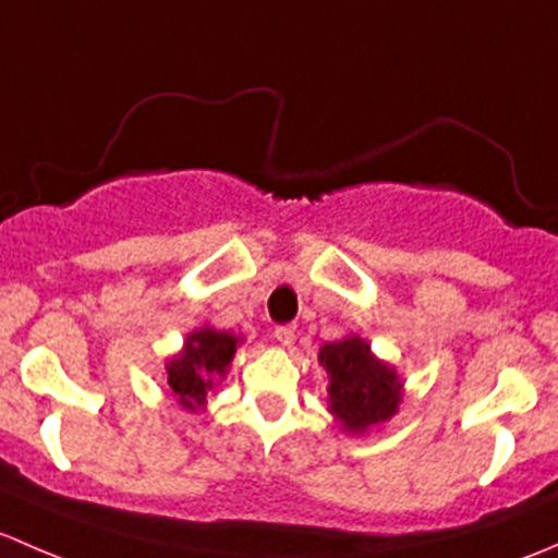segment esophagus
I'll list each match as a JSON object with an SVG mask.
<instances>
[{
	"mask_svg": "<svg viewBox=\"0 0 558 558\" xmlns=\"http://www.w3.org/2000/svg\"><path fill=\"white\" fill-rule=\"evenodd\" d=\"M274 338H277L279 347H292V341H295V327L292 325H281L274 330Z\"/></svg>",
	"mask_w": 558,
	"mask_h": 558,
	"instance_id": "obj_1",
	"label": "esophagus"
}]
</instances>
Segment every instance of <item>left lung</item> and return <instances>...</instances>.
Wrapping results in <instances>:
<instances>
[{"label":"left lung","mask_w":558,"mask_h":558,"mask_svg":"<svg viewBox=\"0 0 558 558\" xmlns=\"http://www.w3.org/2000/svg\"><path fill=\"white\" fill-rule=\"evenodd\" d=\"M319 365L327 373V411L349 435H365L381 427L403 403L405 384L398 367L373 354L357 332L319 349Z\"/></svg>","instance_id":"obj_1"}]
</instances>
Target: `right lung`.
<instances>
[{
	"instance_id": "obj_1",
	"label": "right lung",
	"mask_w": 558,
	"mask_h": 558,
	"mask_svg": "<svg viewBox=\"0 0 558 558\" xmlns=\"http://www.w3.org/2000/svg\"><path fill=\"white\" fill-rule=\"evenodd\" d=\"M241 341V336L211 325H201L187 332L180 352L166 360V376L180 408L191 413L204 411L206 395L220 387L228 376Z\"/></svg>"
}]
</instances>
